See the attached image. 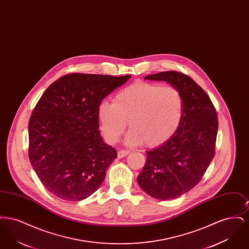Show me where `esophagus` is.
<instances>
[{"instance_id": "obj_1", "label": "esophagus", "mask_w": 249, "mask_h": 249, "mask_svg": "<svg viewBox=\"0 0 249 249\" xmlns=\"http://www.w3.org/2000/svg\"><path fill=\"white\" fill-rule=\"evenodd\" d=\"M129 154H130V151H128V150H120L118 152V157L119 159H121V158H124V157H126Z\"/></svg>"}]
</instances>
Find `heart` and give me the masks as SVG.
<instances>
[{
	"label": "heart",
	"mask_w": 249,
	"mask_h": 249,
	"mask_svg": "<svg viewBox=\"0 0 249 249\" xmlns=\"http://www.w3.org/2000/svg\"><path fill=\"white\" fill-rule=\"evenodd\" d=\"M184 116V98L177 88L136 81L118 92L113 104L98 107L101 130L107 142H116L126 129L125 142L157 147L178 130Z\"/></svg>",
	"instance_id": "b5f03b06"
}]
</instances>
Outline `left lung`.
I'll return each instance as SVG.
<instances>
[{"label": "left lung", "instance_id": "1", "mask_svg": "<svg viewBox=\"0 0 249 249\" xmlns=\"http://www.w3.org/2000/svg\"><path fill=\"white\" fill-rule=\"evenodd\" d=\"M144 79L165 81L184 98V116L178 130L167 142L146 151V162L137 177L146 194L161 201L172 200L193 189L211 163L217 115L208 95L184 73L161 71Z\"/></svg>", "mask_w": 249, "mask_h": 249}]
</instances>
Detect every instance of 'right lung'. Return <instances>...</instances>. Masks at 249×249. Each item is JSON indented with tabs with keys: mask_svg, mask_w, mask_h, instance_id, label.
Returning <instances> with one entry per match:
<instances>
[{
	"mask_svg": "<svg viewBox=\"0 0 249 249\" xmlns=\"http://www.w3.org/2000/svg\"><path fill=\"white\" fill-rule=\"evenodd\" d=\"M130 76L70 73L40 98L29 121V158L56 197L82 201L105 180L118 154L101 136L98 107Z\"/></svg>",
	"mask_w": 249,
	"mask_h": 249,
	"instance_id": "obj_1",
	"label": "right lung"
}]
</instances>
